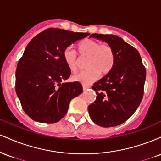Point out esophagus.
<instances>
[{"label": "esophagus", "mask_w": 161, "mask_h": 161, "mask_svg": "<svg viewBox=\"0 0 161 161\" xmlns=\"http://www.w3.org/2000/svg\"><path fill=\"white\" fill-rule=\"evenodd\" d=\"M82 88L84 91H86V90L88 89V88H89V86H86V85H82Z\"/></svg>", "instance_id": "esophagus-1"}]
</instances>
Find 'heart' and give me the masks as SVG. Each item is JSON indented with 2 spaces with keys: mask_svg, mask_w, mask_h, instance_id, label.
Segmentation results:
<instances>
[{
  "mask_svg": "<svg viewBox=\"0 0 161 161\" xmlns=\"http://www.w3.org/2000/svg\"><path fill=\"white\" fill-rule=\"evenodd\" d=\"M78 51L82 57H88L86 67L88 69L80 71L73 75V80L88 85L98 78L99 73H108L114 64V53L108 44H101L97 41L83 39L79 42ZM66 65L72 71H75L79 66V58L71 47H67L64 52Z\"/></svg>",
  "mask_w": 161,
  "mask_h": 161,
  "instance_id": "b5f03b06",
  "label": "heart"
}]
</instances>
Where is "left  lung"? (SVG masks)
Returning a JSON list of instances; mask_svg holds the SVG:
<instances>
[{"instance_id": "obj_1", "label": "left lung", "mask_w": 161, "mask_h": 161, "mask_svg": "<svg viewBox=\"0 0 161 161\" xmlns=\"http://www.w3.org/2000/svg\"><path fill=\"white\" fill-rule=\"evenodd\" d=\"M108 43L114 53L111 70L92 86L96 100L88 107L92 120L102 127L124 123L137 110L144 94L146 69L138 51L114 35L92 34Z\"/></svg>"}]
</instances>
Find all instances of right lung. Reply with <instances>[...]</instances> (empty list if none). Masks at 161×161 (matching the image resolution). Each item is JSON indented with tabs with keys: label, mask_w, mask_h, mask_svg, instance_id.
<instances>
[{
	"label": "right lung",
	"mask_w": 161,
	"mask_h": 161,
	"mask_svg": "<svg viewBox=\"0 0 161 161\" xmlns=\"http://www.w3.org/2000/svg\"><path fill=\"white\" fill-rule=\"evenodd\" d=\"M88 33L51 28L33 38L19 59L16 92L22 108L36 122L54 123L66 115L69 102L82 94L79 82H63L69 77L64 51Z\"/></svg>",
	"instance_id": "add662e5"
}]
</instances>
